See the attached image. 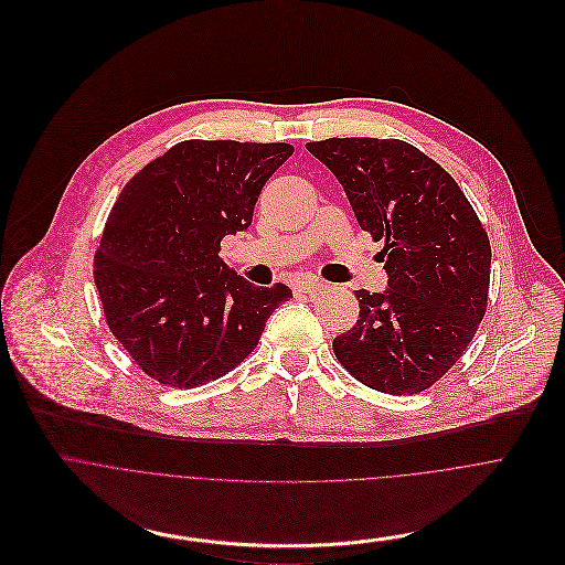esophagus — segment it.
Returning <instances> with one entry per match:
<instances>
[{
    "label": "esophagus",
    "mask_w": 565,
    "mask_h": 565,
    "mask_svg": "<svg viewBox=\"0 0 565 565\" xmlns=\"http://www.w3.org/2000/svg\"><path fill=\"white\" fill-rule=\"evenodd\" d=\"M300 294H307V296H316V294H320L322 289H324V282H320V280H316V278H305V280H300L298 282V287H296Z\"/></svg>",
    "instance_id": "34e87169"
}]
</instances>
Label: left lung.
I'll use <instances>...</instances> for the list:
<instances>
[{
	"label": "left lung",
	"mask_w": 565,
	"mask_h": 565,
	"mask_svg": "<svg viewBox=\"0 0 565 565\" xmlns=\"http://www.w3.org/2000/svg\"><path fill=\"white\" fill-rule=\"evenodd\" d=\"M343 184L363 232L385 241L387 289H359L356 324L333 354L363 385L403 396L447 374L486 316L492 249L457 180L403 140L309 142Z\"/></svg>",
	"instance_id": "obj_1"
}]
</instances>
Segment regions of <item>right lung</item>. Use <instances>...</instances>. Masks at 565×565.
<instances>
[{
	"mask_svg": "<svg viewBox=\"0 0 565 565\" xmlns=\"http://www.w3.org/2000/svg\"><path fill=\"white\" fill-rule=\"evenodd\" d=\"M291 145L184 140L138 171L113 204L93 278L108 329L153 381L191 390L241 365L287 285L256 287L222 263Z\"/></svg>",
	"mask_w": 565,
	"mask_h": 565,
	"instance_id": "add662e5",
	"label": "right lung"
}]
</instances>
